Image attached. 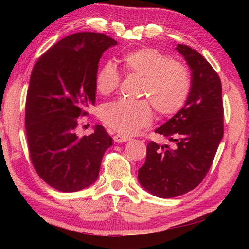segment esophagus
Masks as SVG:
<instances>
[{"instance_id": "1", "label": "esophagus", "mask_w": 249, "mask_h": 249, "mask_svg": "<svg viewBox=\"0 0 249 249\" xmlns=\"http://www.w3.org/2000/svg\"><path fill=\"white\" fill-rule=\"evenodd\" d=\"M113 140H114L115 142H126L130 141L129 137H125V136H121V135H114L113 136Z\"/></svg>"}]
</instances>
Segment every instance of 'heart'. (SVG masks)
Instances as JSON below:
<instances>
[{
    "instance_id": "b5f03b06",
    "label": "heart",
    "mask_w": 249,
    "mask_h": 249,
    "mask_svg": "<svg viewBox=\"0 0 249 249\" xmlns=\"http://www.w3.org/2000/svg\"><path fill=\"white\" fill-rule=\"evenodd\" d=\"M122 66L126 73L142 78L141 95L151 101L160 115L171 116L184 107L191 82L188 70L182 64L171 60L157 49L144 47L124 54ZM120 82L121 77L114 66L105 64L96 74L95 87L99 93L107 95L114 92ZM99 115L104 124L124 136H130L148 127L154 119L151 104L145 99H122L104 104Z\"/></svg>"
}]
</instances>
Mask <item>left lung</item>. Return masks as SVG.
Instances as JSON below:
<instances>
[{
    "label": "left lung",
    "mask_w": 249,
    "mask_h": 249,
    "mask_svg": "<svg viewBox=\"0 0 249 249\" xmlns=\"http://www.w3.org/2000/svg\"><path fill=\"white\" fill-rule=\"evenodd\" d=\"M177 50L191 69L190 93L184 107L156 129L176 146L163 148L150 142L146 161L138 169L142 187L163 199L184 195L201 183L224 134L220 77L196 49L178 45Z\"/></svg>",
    "instance_id": "8db88e82"
}]
</instances>
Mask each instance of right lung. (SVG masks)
<instances>
[{
	"mask_svg": "<svg viewBox=\"0 0 249 249\" xmlns=\"http://www.w3.org/2000/svg\"><path fill=\"white\" fill-rule=\"evenodd\" d=\"M116 41L104 34L75 33L59 40L34 66L26 98L28 153L38 176L61 192H75L98 179L112 137L102 125L79 138L78 117L95 102L98 66Z\"/></svg>",
	"mask_w": 249,
	"mask_h": 249,
	"instance_id": "right-lung-1",
	"label": "right lung"
}]
</instances>
